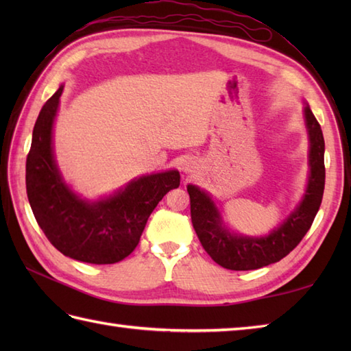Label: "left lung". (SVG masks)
Returning <instances> with one entry per match:
<instances>
[{
  "label": "left lung",
  "instance_id": "obj_1",
  "mask_svg": "<svg viewBox=\"0 0 351 351\" xmlns=\"http://www.w3.org/2000/svg\"><path fill=\"white\" fill-rule=\"evenodd\" d=\"M306 126L311 140L309 166L311 176L308 190L297 210L274 229L270 235L263 238L232 235L221 226L217 208L206 193L195 185H189L191 223L205 252L219 265L228 270H256L278 263L291 250L297 247L302 238L312 226L322 205L326 169H324V137L322 126L311 108H304Z\"/></svg>",
  "mask_w": 351,
  "mask_h": 351
}]
</instances>
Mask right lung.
Here are the masks:
<instances>
[{
	"label": "right lung",
	"instance_id": "obj_1",
	"mask_svg": "<svg viewBox=\"0 0 351 351\" xmlns=\"http://www.w3.org/2000/svg\"><path fill=\"white\" fill-rule=\"evenodd\" d=\"M63 86L45 102L27 155L29 206L49 243L64 256L88 264H114L137 247L149 215L169 190L180 187V171L141 176L114 196L87 202L60 176L51 137Z\"/></svg>",
	"mask_w": 351,
	"mask_h": 351
}]
</instances>
